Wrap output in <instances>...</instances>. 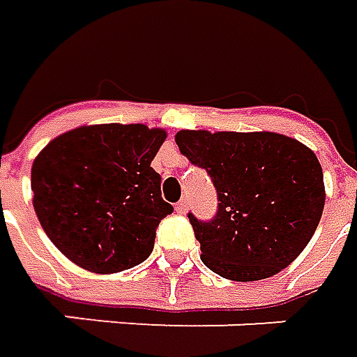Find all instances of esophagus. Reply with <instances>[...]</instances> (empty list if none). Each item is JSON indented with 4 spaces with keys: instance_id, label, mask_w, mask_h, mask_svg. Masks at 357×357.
<instances>
[{
    "instance_id": "obj_1",
    "label": "esophagus",
    "mask_w": 357,
    "mask_h": 357,
    "mask_svg": "<svg viewBox=\"0 0 357 357\" xmlns=\"http://www.w3.org/2000/svg\"><path fill=\"white\" fill-rule=\"evenodd\" d=\"M176 211H178L179 215H183L188 211V199H179L178 203H176Z\"/></svg>"
}]
</instances>
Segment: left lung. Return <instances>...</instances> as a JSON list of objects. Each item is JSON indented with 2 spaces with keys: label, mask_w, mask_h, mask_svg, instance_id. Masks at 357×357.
Returning a JSON list of instances; mask_svg holds the SVG:
<instances>
[{
  "label": "left lung",
  "mask_w": 357,
  "mask_h": 357,
  "mask_svg": "<svg viewBox=\"0 0 357 357\" xmlns=\"http://www.w3.org/2000/svg\"><path fill=\"white\" fill-rule=\"evenodd\" d=\"M176 142L217 189L213 219L188 215L203 264L232 281L266 280L287 268L309 244L324 209L314 152L278 132L179 130Z\"/></svg>",
  "instance_id": "1"
}]
</instances>
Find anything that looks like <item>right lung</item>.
Here are the masks:
<instances>
[{"mask_svg": "<svg viewBox=\"0 0 357 357\" xmlns=\"http://www.w3.org/2000/svg\"><path fill=\"white\" fill-rule=\"evenodd\" d=\"M166 130L144 125L79 127L48 142L31 169L40 227L68 260L117 273L146 260L174 207L150 168Z\"/></svg>", "mask_w": 357, "mask_h": 357, "instance_id": "1", "label": "right lung"}]
</instances>
